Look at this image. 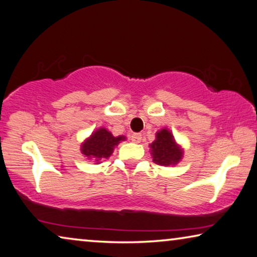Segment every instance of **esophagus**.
I'll return each mask as SVG.
<instances>
[{"label":"esophagus","mask_w":257,"mask_h":257,"mask_svg":"<svg viewBox=\"0 0 257 257\" xmlns=\"http://www.w3.org/2000/svg\"><path fill=\"white\" fill-rule=\"evenodd\" d=\"M141 138H142L141 133H133L131 136V140L133 142H136V144H138V142L141 141Z\"/></svg>","instance_id":"34e87169"}]
</instances>
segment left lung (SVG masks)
Segmentation results:
<instances>
[{"label": "left lung", "instance_id": "obj_1", "mask_svg": "<svg viewBox=\"0 0 257 257\" xmlns=\"http://www.w3.org/2000/svg\"><path fill=\"white\" fill-rule=\"evenodd\" d=\"M151 154L154 163L160 165H176L183 159V149L168 128H162L156 133V139L151 144Z\"/></svg>", "mask_w": 257, "mask_h": 257}]
</instances>
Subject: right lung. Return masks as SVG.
<instances>
[{
    "label": "right lung",
    "mask_w": 257,
    "mask_h": 257,
    "mask_svg": "<svg viewBox=\"0 0 257 257\" xmlns=\"http://www.w3.org/2000/svg\"><path fill=\"white\" fill-rule=\"evenodd\" d=\"M125 137H113L111 132L104 127L97 128L81 144V153L90 160H95L97 163L102 159H108L113 153L116 146L124 141Z\"/></svg>",
    "instance_id": "obj_1"
}]
</instances>
